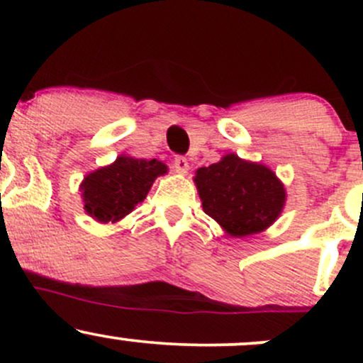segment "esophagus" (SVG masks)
Returning <instances> with one entry per match:
<instances>
[{
    "label": "esophagus",
    "instance_id": "obj_1",
    "mask_svg": "<svg viewBox=\"0 0 363 363\" xmlns=\"http://www.w3.org/2000/svg\"><path fill=\"white\" fill-rule=\"evenodd\" d=\"M174 169H176L177 174H187V170H189V162H187L184 157H176V160H174Z\"/></svg>",
    "mask_w": 363,
    "mask_h": 363
}]
</instances>
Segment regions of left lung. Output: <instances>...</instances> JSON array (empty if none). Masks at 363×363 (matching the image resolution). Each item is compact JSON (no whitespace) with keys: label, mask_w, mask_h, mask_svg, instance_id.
I'll return each mask as SVG.
<instances>
[{"label":"left lung","mask_w":363,"mask_h":363,"mask_svg":"<svg viewBox=\"0 0 363 363\" xmlns=\"http://www.w3.org/2000/svg\"><path fill=\"white\" fill-rule=\"evenodd\" d=\"M194 184L205 213L232 237L262 232L285 206V187L277 174L235 153L196 170Z\"/></svg>","instance_id":"obj_1"}]
</instances>
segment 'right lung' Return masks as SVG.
<instances>
[{"mask_svg":"<svg viewBox=\"0 0 363 363\" xmlns=\"http://www.w3.org/2000/svg\"><path fill=\"white\" fill-rule=\"evenodd\" d=\"M164 174H167L164 162L121 155L114 164L83 179L80 189L85 211L97 222H119L147 198L153 181Z\"/></svg>","mask_w":363,"mask_h":363,"instance_id":"add662e5","label":"right lung"}]
</instances>
